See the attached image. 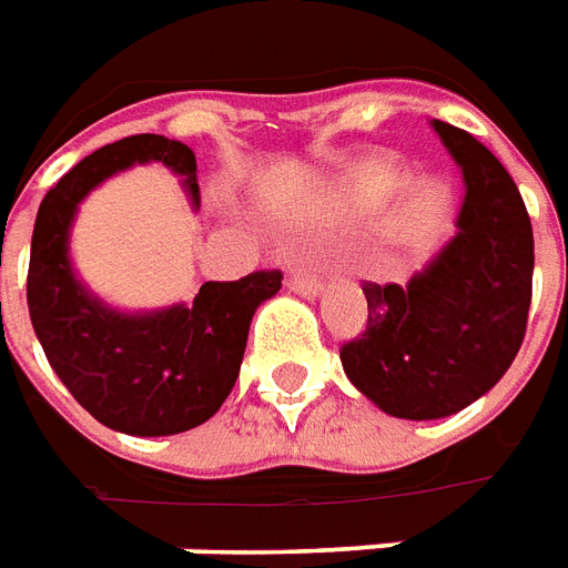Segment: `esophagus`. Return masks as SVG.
<instances>
[{"label": "esophagus", "mask_w": 568, "mask_h": 568, "mask_svg": "<svg viewBox=\"0 0 568 568\" xmlns=\"http://www.w3.org/2000/svg\"><path fill=\"white\" fill-rule=\"evenodd\" d=\"M288 288L301 294V297H318L321 280L315 274H310V271H294L288 276Z\"/></svg>", "instance_id": "1"}]
</instances>
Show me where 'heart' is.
Instances as JSON below:
<instances>
[{
	"mask_svg": "<svg viewBox=\"0 0 568 568\" xmlns=\"http://www.w3.org/2000/svg\"><path fill=\"white\" fill-rule=\"evenodd\" d=\"M354 185L368 196L386 194V191L395 185V171H392L388 164L368 162L354 173Z\"/></svg>",
	"mask_w": 568,
	"mask_h": 568,
	"instance_id": "b5f03b06",
	"label": "heart"
}]
</instances>
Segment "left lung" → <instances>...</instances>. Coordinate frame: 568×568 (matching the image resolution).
<instances>
[{
	"label": "left lung",
	"mask_w": 568,
	"mask_h": 568,
	"mask_svg": "<svg viewBox=\"0 0 568 568\" xmlns=\"http://www.w3.org/2000/svg\"><path fill=\"white\" fill-rule=\"evenodd\" d=\"M430 129L463 173L457 232L406 285H365L368 327L342 347L347 379L409 422L459 413L507 374L534 283V230L510 173L463 129Z\"/></svg>",
	"instance_id": "obj_1"
}]
</instances>
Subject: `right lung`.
<instances>
[{"mask_svg":"<svg viewBox=\"0 0 568 568\" xmlns=\"http://www.w3.org/2000/svg\"><path fill=\"white\" fill-rule=\"evenodd\" d=\"M162 162L200 209L194 150L164 135L102 146L43 196L31 235L29 315L52 372L100 424L129 436H173L209 422L235 386L250 321L283 274L256 271L205 283L194 303L118 310L75 274L70 230L97 185L135 164Z\"/></svg>","mask_w":568,"mask_h":568,"instance_id":"add662e5","label":"right lung"}]
</instances>
